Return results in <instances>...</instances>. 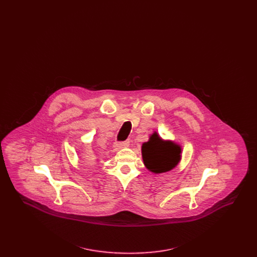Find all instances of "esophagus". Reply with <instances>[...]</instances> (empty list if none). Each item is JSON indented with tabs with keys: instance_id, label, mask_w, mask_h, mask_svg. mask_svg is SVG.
Returning a JSON list of instances; mask_svg holds the SVG:
<instances>
[{
	"instance_id": "1",
	"label": "esophagus",
	"mask_w": 257,
	"mask_h": 257,
	"mask_svg": "<svg viewBox=\"0 0 257 257\" xmlns=\"http://www.w3.org/2000/svg\"><path fill=\"white\" fill-rule=\"evenodd\" d=\"M129 145H130V140H126V141L121 142V143H115L114 147H115V148H121V147H128Z\"/></svg>"
}]
</instances>
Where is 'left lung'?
Wrapping results in <instances>:
<instances>
[{
  "instance_id": "left-lung-1",
  "label": "left lung",
  "mask_w": 257,
  "mask_h": 257,
  "mask_svg": "<svg viewBox=\"0 0 257 257\" xmlns=\"http://www.w3.org/2000/svg\"><path fill=\"white\" fill-rule=\"evenodd\" d=\"M143 159L147 169L155 173L171 171L181 158V148L171 142H164L155 132L142 147Z\"/></svg>"
}]
</instances>
